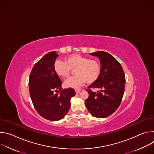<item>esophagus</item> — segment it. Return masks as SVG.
I'll return each instance as SVG.
<instances>
[{"mask_svg": "<svg viewBox=\"0 0 154 154\" xmlns=\"http://www.w3.org/2000/svg\"><path fill=\"white\" fill-rule=\"evenodd\" d=\"M75 92H76V93H79L80 92V90H75Z\"/></svg>", "mask_w": 154, "mask_h": 154, "instance_id": "34e87169", "label": "esophagus"}]
</instances>
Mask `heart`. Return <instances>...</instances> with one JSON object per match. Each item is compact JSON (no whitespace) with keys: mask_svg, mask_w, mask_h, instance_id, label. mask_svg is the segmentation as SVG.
I'll return each mask as SVG.
<instances>
[{"mask_svg":"<svg viewBox=\"0 0 154 154\" xmlns=\"http://www.w3.org/2000/svg\"><path fill=\"white\" fill-rule=\"evenodd\" d=\"M55 74L61 78L69 77L74 70L75 75L64 82V86L79 88L86 82L88 84L95 82L99 77L101 66L99 61L77 54H72L65 58V61L56 60L54 64Z\"/></svg>","mask_w":154,"mask_h":154,"instance_id":"heart-1","label":"heart"}]
</instances>
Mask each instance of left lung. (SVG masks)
I'll use <instances>...</instances> for the list:
<instances>
[{"mask_svg":"<svg viewBox=\"0 0 154 154\" xmlns=\"http://www.w3.org/2000/svg\"><path fill=\"white\" fill-rule=\"evenodd\" d=\"M90 55L99 58L101 72L99 79L86 89L89 97L85 103L94 117L104 118L113 114L121 104L124 93L125 74L121 64L108 52L98 51Z\"/></svg>","mask_w":154,"mask_h":154,"instance_id":"1","label":"left lung"}]
</instances>
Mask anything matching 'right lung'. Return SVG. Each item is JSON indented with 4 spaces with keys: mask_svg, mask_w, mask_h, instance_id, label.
<instances>
[{
    "mask_svg": "<svg viewBox=\"0 0 154 154\" xmlns=\"http://www.w3.org/2000/svg\"><path fill=\"white\" fill-rule=\"evenodd\" d=\"M58 56L54 51L46 54L33 66L29 81L30 97L36 112L52 121L60 120L68 113L71 99L75 94L72 88L62 89L61 80L54 70Z\"/></svg>",
    "mask_w": 154,
    "mask_h": 154,
    "instance_id": "1",
    "label": "right lung"
}]
</instances>
